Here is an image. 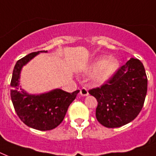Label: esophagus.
Wrapping results in <instances>:
<instances>
[{
    "mask_svg": "<svg viewBox=\"0 0 156 156\" xmlns=\"http://www.w3.org/2000/svg\"><path fill=\"white\" fill-rule=\"evenodd\" d=\"M80 95L82 96H87L89 95V92H88V90L86 87H83L80 90Z\"/></svg>",
    "mask_w": 156,
    "mask_h": 156,
    "instance_id": "1",
    "label": "esophagus"
}]
</instances>
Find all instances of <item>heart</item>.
Segmentation results:
<instances>
[{
    "instance_id": "obj_1",
    "label": "heart",
    "mask_w": 156,
    "mask_h": 156,
    "mask_svg": "<svg viewBox=\"0 0 156 156\" xmlns=\"http://www.w3.org/2000/svg\"><path fill=\"white\" fill-rule=\"evenodd\" d=\"M120 68V62L116 58L103 56L98 57L88 67L87 72L94 73L93 80L95 83H104L112 78Z\"/></svg>"
}]
</instances>
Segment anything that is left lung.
<instances>
[{
    "label": "left lung",
    "mask_w": 156,
    "mask_h": 156,
    "mask_svg": "<svg viewBox=\"0 0 156 156\" xmlns=\"http://www.w3.org/2000/svg\"><path fill=\"white\" fill-rule=\"evenodd\" d=\"M147 91V78L143 63L130 58L100 87L89 93L97 100V121L107 128L129 123L143 108Z\"/></svg>",
    "instance_id": "obj_1"
}]
</instances>
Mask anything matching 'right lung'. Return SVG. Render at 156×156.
<instances>
[{"mask_svg":"<svg viewBox=\"0 0 156 156\" xmlns=\"http://www.w3.org/2000/svg\"><path fill=\"white\" fill-rule=\"evenodd\" d=\"M40 52H31L18 60L11 79L10 96L15 112L23 123L38 130H50L62 122L69 106L75 100L79 90L73 93L54 89L42 94H29L20 85V74L24 66Z\"/></svg>","mask_w":156,"mask_h":156,"instance_id":"obj_1","label":"right lung"}]
</instances>
